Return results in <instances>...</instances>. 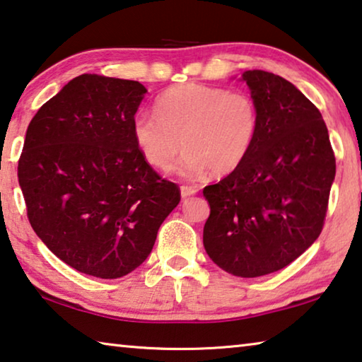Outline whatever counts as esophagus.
I'll use <instances>...</instances> for the list:
<instances>
[{
  "label": "esophagus",
  "instance_id": "obj_1",
  "mask_svg": "<svg viewBox=\"0 0 362 362\" xmlns=\"http://www.w3.org/2000/svg\"><path fill=\"white\" fill-rule=\"evenodd\" d=\"M199 189L195 186H189V185H182L181 186V197L186 199V197H191V195L197 194Z\"/></svg>",
  "mask_w": 362,
  "mask_h": 362
}]
</instances>
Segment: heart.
Segmentation results:
<instances>
[{
    "label": "heart",
    "mask_w": 362,
    "mask_h": 362,
    "mask_svg": "<svg viewBox=\"0 0 362 362\" xmlns=\"http://www.w3.org/2000/svg\"><path fill=\"white\" fill-rule=\"evenodd\" d=\"M153 114H134L136 147L151 167L167 170L182 144L176 171L189 177L239 168L259 132L258 107L248 94L200 83L168 88L153 103Z\"/></svg>",
    "instance_id": "obj_1"
}]
</instances>
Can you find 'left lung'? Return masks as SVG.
Segmentation results:
<instances>
[{"label": "left lung", "mask_w": 362, "mask_h": 362, "mask_svg": "<svg viewBox=\"0 0 362 362\" xmlns=\"http://www.w3.org/2000/svg\"><path fill=\"white\" fill-rule=\"evenodd\" d=\"M242 80L259 132L244 163L204 189V247L229 274L258 277L286 268L321 234L335 156L321 112L292 83L264 70Z\"/></svg>", "instance_id": "obj_1"}]
</instances>
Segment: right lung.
<instances>
[{
	"label": "right lung",
	"instance_id": "obj_1",
	"mask_svg": "<svg viewBox=\"0 0 362 362\" xmlns=\"http://www.w3.org/2000/svg\"><path fill=\"white\" fill-rule=\"evenodd\" d=\"M139 81L83 74L41 105L27 128L17 176L32 228L74 269L117 279L149 257L180 204L134 144Z\"/></svg>",
	"mask_w": 362,
	"mask_h": 362
}]
</instances>
